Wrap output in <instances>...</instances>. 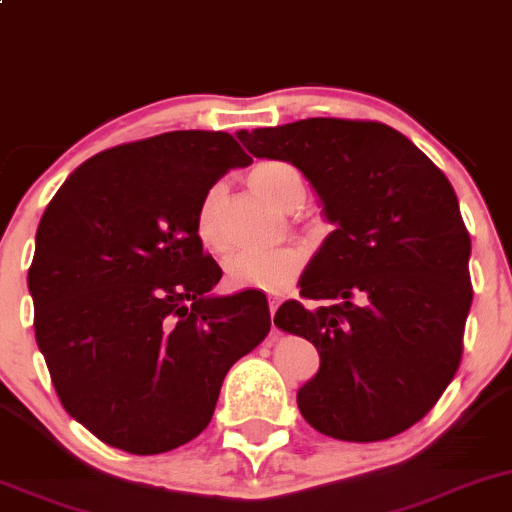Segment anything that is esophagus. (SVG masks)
<instances>
[{"label": "esophagus", "instance_id": "esophagus-1", "mask_svg": "<svg viewBox=\"0 0 512 512\" xmlns=\"http://www.w3.org/2000/svg\"><path fill=\"white\" fill-rule=\"evenodd\" d=\"M280 297H270V317H272V330H275V312L280 307Z\"/></svg>", "mask_w": 512, "mask_h": 512}]
</instances>
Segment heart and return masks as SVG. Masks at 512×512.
I'll return each mask as SVG.
<instances>
[{
    "mask_svg": "<svg viewBox=\"0 0 512 512\" xmlns=\"http://www.w3.org/2000/svg\"><path fill=\"white\" fill-rule=\"evenodd\" d=\"M250 187L270 202L272 207L282 212L300 210L307 197L305 180L300 170L292 167L290 162L267 160L252 167ZM220 200L222 190L212 187L200 202V210L195 217V235L197 242L207 252L225 250L220 230ZM305 267V252L300 247H277V250H260V252H235L227 257L225 275L232 287L240 290H282L290 285Z\"/></svg>",
    "mask_w": 512,
    "mask_h": 512,
    "instance_id": "obj_1",
    "label": "heart"
}]
</instances>
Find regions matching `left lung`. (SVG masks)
<instances>
[{
	"label": "left lung",
	"mask_w": 512,
	"mask_h": 512,
	"mask_svg": "<svg viewBox=\"0 0 512 512\" xmlns=\"http://www.w3.org/2000/svg\"><path fill=\"white\" fill-rule=\"evenodd\" d=\"M250 155L295 165L335 225L300 277L280 330L310 340L320 370L297 390L302 418L372 443L433 410L463 357L470 235L448 177L382 122L312 117L237 132Z\"/></svg>",
	"instance_id": "obj_1"
}]
</instances>
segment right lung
Returning a JSON list of instances; mask_svg holds the SVG:
<instances>
[{
	"label": "right lung",
	"instance_id": "1",
	"mask_svg": "<svg viewBox=\"0 0 512 512\" xmlns=\"http://www.w3.org/2000/svg\"><path fill=\"white\" fill-rule=\"evenodd\" d=\"M250 162L227 132H165L94 155L44 210L34 335L64 410L102 443H190L227 370L270 332L260 290L212 295L222 270L195 235L212 185Z\"/></svg>",
	"mask_w": 512,
	"mask_h": 512
}]
</instances>
